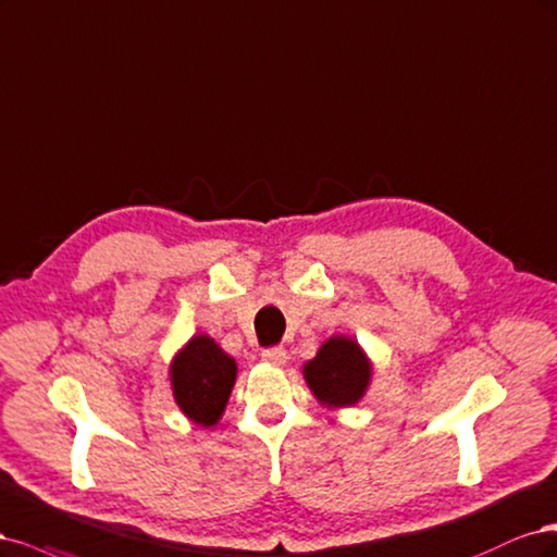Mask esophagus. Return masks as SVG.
Returning a JSON list of instances; mask_svg holds the SVG:
<instances>
[{"label":"esophagus","instance_id":"esophagus-1","mask_svg":"<svg viewBox=\"0 0 557 557\" xmlns=\"http://www.w3.org/2000/svg\"><path fill=\"white\" fill-rule=\"evenodd\" d=\"M261 358H263V361L265 363H271V366H284L286 363V358H289V356H286V349L284 347H265L263 351H261Z\"/></svg>","mask_w":557,"mask_h":557}]
</instances>
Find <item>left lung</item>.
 <instances>
[{
	"instance_id": "8db88e82",
	"label": "left lung",
	"mask_w": 557,
	"mask_h": 557,
	"mask_svg": "<svg viewBox=\"0 0 557 557\" xmlns=\"http://www.w3.org/2000/svg\"><path fill=\"white\" fill-rule=\"evenodd\" d=\"M314 396L321 403L345 407L358 403L370 380V363L349 337H331L314 361L305 366Z\"/></svg>"
}]
</instances>
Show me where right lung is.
Listing matches in <instances>:
<instances>
[{"instance_id": "add662e5", "label": "right lung", "mask_w": 557, "mask_h": 557, "mask_svg": "<svg viewBox=\"0 0 557 557\" xmlns=\"http://www.w3.org/2000/svg\"><path fill=\"white\" fill-rule=\"evenodd\" d=\"M173 393L185 414L201 425L218 423L236 382V361L206 335H196L171 368Z\"/></svg>"}]
</instances>
